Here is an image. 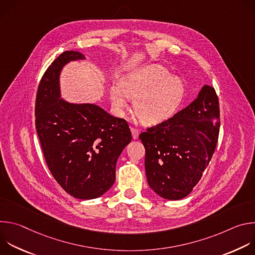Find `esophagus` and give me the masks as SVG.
<instances>
[{
	"label": "esophagus",
	"instance_id": "obj_1",
	"mask_svg": "<svg viewBox=\"0 0 255 255\" xmlns=\"http://www.w3.org/2000/svg\"><path fill=\"white\" fill-rule=\"evenodd\" d=\"M131 132H132L133 138H134V139H137V138H138V135H139V131H138L136 128L132 127V128H131Z\"/></svg>",
	"mask_w": 255,
	"mask_h": 255
}]
</instances>
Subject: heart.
<instances>
[{"label":"heart","instance_id":"obj_1","mask_svg":"<svg viewBox=\"0 0 255 255\" xmlns=\"http://www.w3.org/2000/svg\"><path fill=\"white\" fill-rule=\"evenodd\" d=\"M186 87L180 78L170 76L169 70L152 64L132 71L114 86L110 99L115 110L123 113L128 99L135 101V111L145 124H158L172 117L185 99Z\"/></svg>","mask_w":255,"mask_h":255}]
</instances>
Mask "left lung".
I'll list each match as a JSON object with an SVG mask.
<instances>
[{
	"mask_svg": "<svg viewBox=\"0 0 255 255\" xmlns=\"http://www.w3.org/2000/svg\"><path fill=\"white\" fill-rule=\"evenodd\" d=\"M146 130L139 138L145 147L149 187L167 200L187 197L199 183L218 143L220 108L215 89L204 86L187 108Z\"/></svg>",
	"mask_w": 255,
	"mask_h": 255,
	"instance_id": "8db88e82",
	"label": "left lung"
}]
</instances>
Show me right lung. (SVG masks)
I'll return each instance as SVG.
<instances>
[{
	"mask_svg": "<svg viewBox=\"0 0 255 255\" xmlns=\"http://www.w3.org/2000/svg\"><path fill=\"white\" fill-rule=\"evenodd\" d=\"M78 51H64L46 69L35 102V126L48 169L70 196L90 200L102 196L116 178V163L131 141L125 119L92 105L59 99L62 66L83 59Z\"/></svg>",
	"mask_w": 255,
	"mask_h": 255,
	"instance_id": "right-lung-1",
	"label": "right lung"
}]
</instances>
